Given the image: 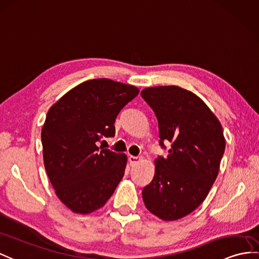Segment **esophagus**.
Masks as SVG:
<instances>
[{"label":"esophagus","mask_w":259,"mask_h":259,"mask_svg":"<svg viewBox=\"0 0 259 259\" xmlns=\"http://www.w3.org/2000/svg\"><path fill=\"white\" fill-rule=\"evenodd\" d=\"M128 159H130V162H131V165L133 166V165H136V163L141 160V157H138V156H130L128 157Z\"/></svg>","instance_id":"esophagus-1"}]
</instances>
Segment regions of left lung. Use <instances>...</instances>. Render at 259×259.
Segmentation results:
<instances>
[{
	"mask_svg": "<svg viewBox=\"0 0 259 259\" xmlns=\"http://www.w3.org/2000/svg\"><path fill=\"white\" fill-rule=\"evenodd\" d=\"M158 119L159 145L171 144L168 156H158L153 181L143 189L147 210L175 221L203 202L215 181L225 150L219 119L194 93L176 85L141 92Z\"/></svg>",
	"mask_w": 259,
	"mask_h": 259,
	"instance_id": "left-lung-1",
	"label": "left lung"
}]
</instances>
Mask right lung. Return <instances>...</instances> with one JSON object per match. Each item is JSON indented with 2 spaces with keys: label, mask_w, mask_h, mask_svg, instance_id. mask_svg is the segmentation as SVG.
I'll return each mask as SVG.
<instances>
[{
  "label": "right lung",
  "mask_w": 259,
  "mask_h": 259,
  "mask_svg": "<svg viewBox=\"0 0 259 259\" xmlns=\"http://www.w3.org/2000/svg\"><path fill=\"white\" fill-rule=\"evenodd\" d=\"M138 89L110 79L73 88L49 109L41 130L44 163L56 194L75 213L102 207L122 180L126 156L98 147Z\"/></svg>",
  "instance_id": "right-lung-1"
}]
</instances>
